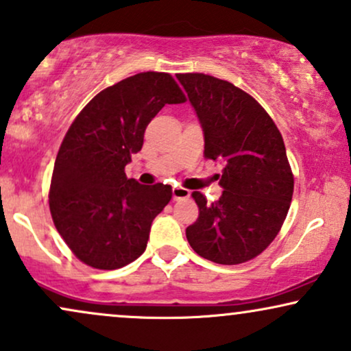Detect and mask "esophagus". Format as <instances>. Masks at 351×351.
Masks as SVG:
<instances>
[{
    "label": "esophagus",
    "mask_w": 351,
    "mask_h": 351,
    "mask_svg": "<svg viewBox=\"0 0 351 351\" xmlns=\"http://www.w3.org/2000/svg\"><path fill=\"white\" fill-rule=\"evenodd\" d=\"M173 193V199H184V197H189V194H191V191L186 188H180V186H175L171 189Z\"/></svg>",
    "instance_id": "obj_1"
}]
</instances>
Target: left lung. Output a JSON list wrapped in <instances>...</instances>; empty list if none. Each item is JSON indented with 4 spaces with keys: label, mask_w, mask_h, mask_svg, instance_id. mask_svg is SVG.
I'll return each instance as SVG.
<instances>
[{
    "label": "left lung",
    "mask_w": 351,
    "mask_h": 351,
    "mask_svg": "<svg viewBox=\"0 0 351 351\" xmlns=\"http://www.w3.org/2000/svg\"><path fill=\"white\" fill-rule=\"evenodd\" d=\"M176 78L204 130V157L226 163L216 202L193 191L199 216L186 239L202 258L245 263L267 250L293 199L294 175L281 132L258 101L235 84L204 73Z\"/></svg>",
    "instance_id": "obj_1"
}]
</instances>
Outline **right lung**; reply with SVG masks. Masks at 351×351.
I'll use <instances>...</instances> for the list:
<instances>
[{"label": "right lung", "mask_w": 351, "mask_h": 351, "mask_svg": "<svg viewBox=\"0 0 351 351\" xmlns=\"http://www.w3.org/2000/svg\"><path fill=\"white\" fill-rule=\"evenodd\" d=\"M186 101L170 73L143 71L104 88L84 106L55 158L49 206L80 261L117 269L145 252L150 226L171 199L170 184L128 180L149 122L165 104Z\"/></svg>", "instance_id": "add662e5"}]
</instances>
